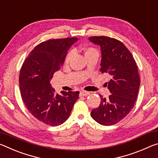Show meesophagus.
<instances>
[{
    "mask_svg": "<svg viewBox=\"0 0 158 158\" xmlns=\"http://www.w3.org/2000/svg\"><path fill=\"white\" fill-rule=\"evenodd\" d=\"M90 94L89 91H85V90H81L80 92V96H87Z\"/></svg>",
    "mask_w": 158,
    "mask_h": 158,
    "instance_id": "34e87169",
    "label": "esophagus"
}]
</instances>
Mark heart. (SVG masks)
<instances>
[{"label": "heart", "mask_w": 158, "mask_h": 158, "mask_svg": "<svg viewBox=\"0 0 158 158\" xmlns=\"http://www.w3.org/2000/svg\"><path fill=\"white\" fill-rule=\"evenodd\" d=\"M92 53H98V51L95 49H94V48H87L84 52L85 56L87 55L92 54ZM71 56H72V53H69L66 57V62H68L69 60L70 59Z\"/></svg>", "instance_id": "heart-1"}]
</instances>
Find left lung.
I'll list each match as a JSON object with an SVG mask.
<instances>
[{
  "label": "left lung",
  "instance_id": "1",
  "mask_svg": "<svg viewBox=\"0 0 158 158\" xmlns=\"http://www.w3.org/2000/svg\"><path fill=\"white\" fill-rule=\"evenodd\" d=\"M90 42L100 47V71L108 73L111 80L106 83L111 95L100 96L98 108L91 117L102 125L117 123L132 110L137 100L140 85L137 63L133 56L121 41L106 36L89 37Z\"/></svg>",
  "mask_w": 158,
  "mask_h": 158
}]
</instances>
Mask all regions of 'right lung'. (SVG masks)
Here are the masks:
<instances>
[{
	"mask_svg": "<svg viewBox=\"0 0 158 158\" xmlns=\"http://www.w3.org/2000/svg\"><path fill=\"white\" fill-rule=\"evenodd\" d=\"M77 37L42 42L29 53L21 67V95L26 108L44 123L57 126L65 122L79 98V91H61L58 95L50 84L53 74L60 69Z\"/></svg>",
	"mask_w": 158,
	"mask_h": 158,
	"instance_id": "obj_1",
	"label": "right lung"
}]
</instances>
